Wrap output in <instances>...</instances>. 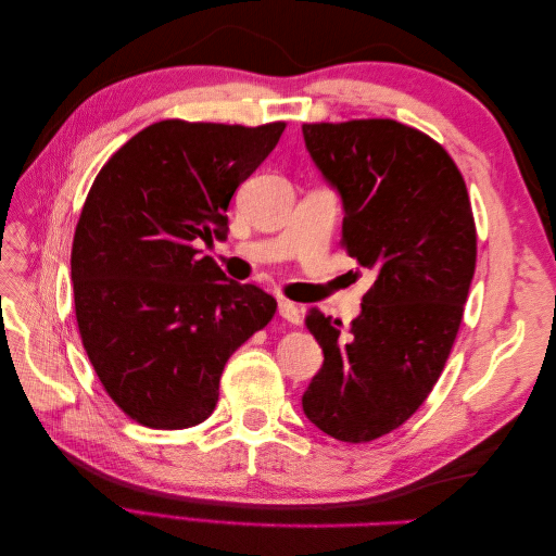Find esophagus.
<instances>
[{"label": "esophagus", "instance_id": "1", "mask_svg": "<svg viewBox=\"0 0 556 556\" xmlns=\"http://www.w3.org/2000/svg\"><path fill=\"white\" fill-rule=\"evenodd\" d=\"M278 313H280V317H285V319H288V323H292V325H299V323H301V311L292 304V301H288V299H280V301H278Z\"/></svg>", "mask_w": 556, "mask_h": 556}]
</instances>
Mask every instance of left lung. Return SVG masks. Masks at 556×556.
<instances>
[{
  "label": "left lung",
  "mask_w": 556,
  "mask_h": 556,
  "mask_svg": "<svg viewBox=\"0 0 556 556\" xmlns=\"http://www.w3.org/2000/svg\"><path fill=\"white\" fill-rule=\"evenodd\" d=\"M301 129L341 194L348 255L376 274L345 331L308 311L325 364L301 403L331 439L376 441L406 422L443 374L476 271L473 211L457 164L419 129L380 117Z\"/></svg>",
  "instance_id": "8db88e82"
}]
</instances>
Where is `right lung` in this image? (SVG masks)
Here are the masks:
<instances>
[{"label":"right lung","mask_w":556,"mask_h":556,"mask_svg":"<svg viewBox=\"0 0 556 556\" xmlns=\"http://www.w3.org/2000/svg\"><path fill=\"white\" fill-rule=\"evenodd\" d=\"M282 129L162 121L92 182L72 248L78 331L106 394L143 427L204 422L231 352L271 323L276 299L197 243L227 239L233 192Z\"/></svg>","instance_id":"obj_1"}]
</instances>
